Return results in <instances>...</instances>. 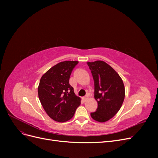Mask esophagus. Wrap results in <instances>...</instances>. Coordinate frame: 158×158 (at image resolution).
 I'll list each match as a JSON object with an SVG mask.
<instances>
[{"label": "esophagus", "instance_id": "esophagus-1", "mask_svg": "<svg viewBox=\"0 0 158 158\" xmlns=\"http://www.w3.org/2000/svg\"><path fill=\"white\" fill-rule=\"evenodd\" d=\"M88 99V97L87 96V95H85V96H84V97L82 98V99H83L84 102H86Z\"/></svg>", "mask_w": 158, "mask_h": 158}]
</instances>
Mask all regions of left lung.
Segmentation results:
<instances>
[{"label": "left lung", "instance_id": "1", "mask_svg": "<svg viewBox=\"0 0 158 158\" xmlns=\"http://www.w3.org/2000/svg\"><path fill=\"white\" fill-rule=\"evenodd\" d=\"M94 81V98L98 102L96 111L91 117L98 122H106L121 109L125 99V86L121 78L104 61L88 62Z\"/></svg>", "mask_w": 158, "mask_h": 158}]
</instances>
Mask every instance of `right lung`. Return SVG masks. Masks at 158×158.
Returning <instances> with one entry per match:
<instances>
[{
	"instance_id": "right-lung-1",
	"label": "right lung",
	"mask_w": 158,
	"mask_h": 158,
	"mask_svg": "<svg viewBox=\"0 0 158 158\" xmlns=\"http://www.w3.org/2000/svg\"><path fill=\"white\" fill-rule=\"evenodd\" d=\"M78 61H64L52 66L42 76L38 95L47 114L54 121L65 122L74 116L80 105L69 84L70 74Z\"/></svg>"
}]
</instances>
